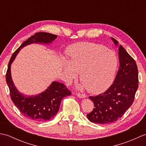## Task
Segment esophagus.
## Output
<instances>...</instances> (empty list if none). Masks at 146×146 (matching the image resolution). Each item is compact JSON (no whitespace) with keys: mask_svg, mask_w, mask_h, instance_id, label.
<instances>
[{"mask_svg":"<svg viewBox=\"0 0 146 146\" xmlns=\"http://www.w3.org/2000/svg\"><path fill=\"white\" fill-rule=\"evenodd\" d=\"M76 95L78 96V97L80 98H85L86 97V95L85 94H80V93H77Z\"/></svg>","mask_w":146,"mask_h":146,"instance_id":"34e87169","label":"esophagus"}]
</instances>
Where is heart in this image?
Wrapping results in <instances>:
<instances>
[{
    "label": "heart",
    "instance_id": "obj_1",
    "mask_svg": "<svg viewBox=\"0 0 146 146\" xmlns=\"http://www.w3.org/2000/svg\"><path fill=\"white\" fill-rule=\"evenodd\" d=\"M69 63H64L65 78L70 80L80 73L82 87L93 94H99L110 87L119 65L115 52L105 46L92 42H78L68 48Z\"/></svg>",
    "mask_w": 146,
    "mask_h": 146
}]
</instances>
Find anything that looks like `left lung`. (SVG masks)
Returning a JSON list of instances; mask_svg holds the SVG:
<instances>
[{
	"mask_svg": "<svg viewBox=\"0 0 146 146\" xmlns=\"http://www.w3.org/2000/svg\"><path fill=\"white\" fill-rule=\"evenodd\" d=\"M111 39L118 44L116 39ZM119 55L120 66L113 84L103 94L89 97L95 107L86 115L92 122L108 124L115 122L134 102L139 83L137 64L121 45Z\"/></svg>",
	"mask_w": 146,
	"mask_h": 146,
	"instance_id": "1",
	"label": "left lung"
}]
</instances>
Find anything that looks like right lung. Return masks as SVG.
I'll return each instance as SVG.
<instances>
[{"label":"right lung","mask_w":146,"mask_h":146,"mask_svg":"<svg viewBox=\"0 0 146 146\" xmlns=\"http://www.w3.org/2000/svg\"><path fill=\"white\" fill-rule=\"evenodd\" d=\"M57 38L56 35L48 33H37L24 41L12 55L5 75L11 98L24 116L38 122H45L54 117L60 109L62 99L71 95V92L63 83L54 82L42 92L36 96L26 97L19 93L12 82L11 64L21 48L33 42L49 43Z\"/></svg>","instance_id":"add662e5"}]
</instances>
